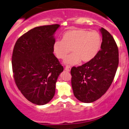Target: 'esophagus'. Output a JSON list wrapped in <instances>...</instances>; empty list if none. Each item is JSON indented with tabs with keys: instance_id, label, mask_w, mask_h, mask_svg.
I'll return each mask as SVG.
<instances>
[{
	"instance_id": "34e87169",
	"label": "esophagus",
	"mask_w": 129,
	"mask_h": 129,
	"mask_svg": "<svg viewBox=\"0 0 129 129\" xmlns=\"http://www.w3.org/2000/svg\"><path fill=\"white\" fill-rule=\"evenodd\" d=\"M64 69H65V71H69H69H70L71 69V67L70 66H68H68H66V67H65Z\"/></svg>"
}]
</instances>
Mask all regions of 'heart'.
<instances>
[{"label": "heart", "instance_id": "b5f03b06", "mask_svg": "<svg viewBox=\"0 0 129 129\" xmlns=\"http://www.w3.org/2000/svg\"><path fill=\"white\" fill-rule=\"evenodd\" d=\"M102 39L96 31H89L84 29H71L62 36V40H57L53 45L56 57L64 59L66 64H76L81 61L87 63L97 55L101 49Z\"/></svg>", "mask_w": 129, "mask_h": 129}]
</instances>
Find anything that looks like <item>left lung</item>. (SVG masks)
I'll return each instance as SVG.
<instances>
[{"mask_svg": "<svg viewBox=\"0 0 129 129\" xmlns=\"http://www.w3.org/2000/svg\"><path fill=\"white\" fill-rule=\"evenodd\" d=\"M101 49L91 61L72 67L71 84L74 96L83 103H89L103 95L113 82L119 63L118 48L107 30L101 28Z\"/></svg>", "mask_w": 129, "mask_h": 129, "instance_id": "1", "label": "left lung"}]
</instances>
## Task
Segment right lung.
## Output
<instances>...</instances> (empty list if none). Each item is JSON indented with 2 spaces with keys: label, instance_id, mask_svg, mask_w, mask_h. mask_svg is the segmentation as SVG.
<instances>
[{
  "label": "right lung",
  "instance_id": "add662e5",
  "mask_svg": "<svg viewBox=\"0 0 129 129\" xmlns=\"http://www.w3.org/2000/svg\"><path fill=\"white\" fill-rule=\"evenodd\" d=\"M58 24L36 27L18 39L12 55L13 77L23 96L37 105L49 102L63 67L53 54Z\"/></svg>",
  "mask_w": 129,
  "mask_h": 129
}]
</instances>
